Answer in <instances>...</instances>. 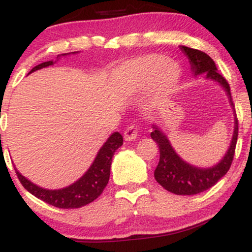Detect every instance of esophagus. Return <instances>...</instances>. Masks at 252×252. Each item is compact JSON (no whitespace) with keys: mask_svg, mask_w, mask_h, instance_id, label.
<instances>
[{"mask_svg":"<svg viewBox=\"0 0 252 252\" xmlns=\"http://www.w3.org/2000/svg\"><path fill=\"white\" fill-rule=\"evenodd\" d=\"M137 137V129L134 126H129L124 131V140L126 141H135Z\"/></svg>","mask_w":252,"mask_h":252,"instance_id":"1","label":"esophagus"}]
</instances>
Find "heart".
<instances>
[{
  "label": "heart",
  "mask_w": 252,
  "mask_h": 252,
  "mask_svg": "<svg viewBox=\"0 0 252 252\" xmlns=\"http://www.w3.org/2000/svg\"><path fill=\"white\" fill-rule=\"evenodd\" d=\"M114 82L121 91L137 94L150 86V105L168 102L182 79L179 63L162 54H146L128 60L114 72Z\"/></svg>",
  "instance_id": "b5f03b06"
}]
</instances>
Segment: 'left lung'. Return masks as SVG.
<instances>
[{
    "label": "left lung",
    "mask_w": 252,
    "mask_h": 252,
    "mask_svg": "<svg viewBox=\"0 0 252 252\" xmlns=\"http://www.w3.org/2000/svg\"><path fill=\"white\" fill-rule=\"evenodd\" d=\"M180 50L189 58L190 68H192L194 76L205 73L206 79L218 83L225 90L231 108L235 111V105H233L232 98H231L230 85L226 79L217 72V66L215 62L211 59V57L204 52L186 47V46H180ZM152 128L153 131L150 136L158 143V149H160V161H158V167L154 172L155 180L168 192L178 195L198 194V193L204 192V190L215 186L230 169L233 155H235L237 137H238V121H237L236 112L235 129H233L230 147L221 160L209 168L195 167L182 160L180 156L176 154L168 137L161 128H158V124H153Z\"/></svg>",
    "instance_id": "1"
}]
</instances>
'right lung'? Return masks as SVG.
Masks as SVG:
<instances>
[{
	"instance_id": "add662e5",
	"label": "right lung",
	"mask_w": 252,
	"mask_h": 252,
	"mask_svg": "<svg viewBox=\"0 0 252 252\" xmlns=\"http://www.w3.org/2000/svg\"><path fill=\"white\" fill-rule=\"evenodd\" d=\"M74 53H78V52H72V54ZM68 54L71 53L60 54L57 57V59H59L60 57L68 56ZM53 63V60L40 63V65L32 68L30 73L41 70L43 67H48ZM122 144L123 137L120 132L115 131L114 134L110 135V137L99 149L96 158L90 166V168L86 170L85 174L70 186L60 189H42V187L37 186L28 179H26L16 168L15 172L22 186L40 200L47 202L52 206H56L58 209H79V207L85 206L90 202L96 200L98 196L102 194L109 182L112 156Z\"/></svg>"
}]
</instances>
